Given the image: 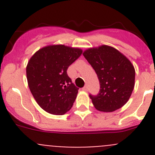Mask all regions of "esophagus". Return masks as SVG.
<instances>
[{
  "label": "esophagus",
  "mask_w": 155,
  "mask_h": 155,
  "mask_svg": "<svg viewBox=\"0 0 155 155\" xmlns=\"http://www.w3.org/2000/svg\"><path fill=\"white\" fill-rule=\"evenodd\" d=\"M82 90H83L84 91H87V86H84V87L82 88Z\"/></svg>",
  "instance_id": "esophagus-1"
}]
</instances>
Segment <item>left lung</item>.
I'll return each instance as SVG.
<instances>
[{
  "label": "left lung",
  "mask_w": 155,
  "mask_h": 155,
  "mask_svg": "<svg viewBox=\"0 0 155 155\" xmlns=\"http://www.w3.org/2000/svg\"><path fill=\"white\" fill-rule=\"evenodd\" d=\"M83 56L99 80L98 94H89L94 108L108 113L123 107L134 87L135 70L130 61L119 50L106 45L87 49Z\"/></svg>",
  "instance_id": "1"
}]
</instances>
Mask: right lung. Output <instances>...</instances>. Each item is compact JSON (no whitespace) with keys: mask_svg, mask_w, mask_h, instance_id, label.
<instances>
[{"mask_svg":"<svg viewBox=\"0 0 155 155\" xmlns=\"http://www.w3.org/2000/svg\"><path fill=\"white\" fill-rule=\"evenodd\" d=\"M81 53L79 48L51 45L30 58L26 67L28 87L43 110L64 115L73 106L79 88L72 83L67 71Z\"/></svg>","mask_w":155,"mask_h":155,"instance_id":"add662e5","label":"right lung"}]
</instances>
